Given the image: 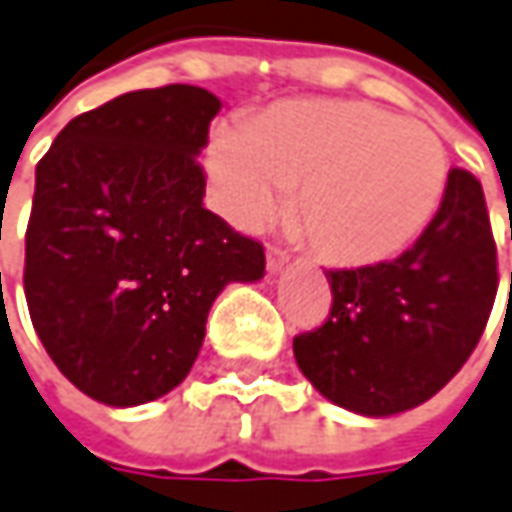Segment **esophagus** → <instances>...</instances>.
Returning <instances> with one entry per match:
<instances>
[{"mask_svg": "<svg viewBox=\"0 0 512 512\" xmlns=\"http://www.w3.org/2000/svg\"><path fill=\"white\" fill-rule=\"evenodd\" d=\"M288 266V255H285L283 249H277V246H269V252H266V269L271 274H277V271H283Z\"/></svg>", "mask_w": 512, "mask_h": 512, "instance_id": "34e87169", "label": "esophagus"}]
</instances>
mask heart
Returning a JSON list of instances; mask_svg holds the SVG:
<instances>
[{
	"instance_id": "1",
	"label": "heart",
	"mask_w": 512,
	"mask_h": 512,
	"mask_svg": "<svg viewBox=\"0 0 512 512\" xmlns=\"http://www.w3.org/2000/svg\"><path fill=\"white\" fill-rule=\"evenodd\" d=\"M218 201L257 227L294 190V218L333 266H375L429 227L448 179L429 125L364 100H288L218 131L207 154Z\"/></svg>"
}]
</instances>
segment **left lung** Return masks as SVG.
<instances>
[{"instance_id":"left-lung-1","label":"left lung","mask_w":512,"mask_h":512,"mask_svg":"<svg viewBox=\"0 0 512 512\" xmlns=\"http://www.w3.org/2000/svg\"><path fill=\"white\" fill-rule=\"evenodd\" d=\"M325 277L328 322L294 339L302 375L358 415L389 417L426 403L474 353L496 300L482 184L451 168L440 210L401 257Z\"/></svg>"}]
</instances>
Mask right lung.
Segmentation results:
<instances>
[{
	"instance_id": "1",
	"label": "right lung",
	"mask_w": 512,
	"mask_h": 512,
	"mask_svg": "<svg viewBox=\"0 0 512 512\" xmlns=\"http://www.w3.org/2000/svg\"><path fill=\"white\" fill-rule=\"evenodd\" d=\"M221 100L187 83L139 89L75 117L36 168L24 297L55 367L106 406L182 384L215 297L255 283L263 246L204 207Z\"/></svg>"
}]
</instances>
